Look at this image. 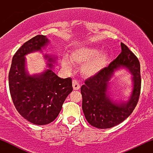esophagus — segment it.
<instances>
[{
    "label": "esophagus",
    "instance_id": "obj_1",
    "mask_svg": "<svg viewBox=\"0 0 153 153\" xmlns=\"http://www.w3.org/2000/svg\"><path fill=\"white\" fill-rule=\"evenodd\" d=\"M80 84L78 83V82L77 80H73V90H79L80 89Z\"/></svg>",
    "mask_w": 153,
    "mask_h": 153
}]
</instances>
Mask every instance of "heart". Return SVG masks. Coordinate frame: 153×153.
<instances>
[{
    "instance_id": "1",
    "label": "heart",
    "mask_w": 153,
    "mask_h": 153,
    "mask_svg": "<svg viewBox=\"0 0 153 153\" xmlns=\"http://www.w3.org/2000/svg\"><path fill=\"white\" fill-rule=\"evenodd\" d=\"M108 54L96 47H82L73 50L68 57H63L61 65L65 71L71 72L73 64L81 66L82 74L86 78L96 76L106 65Z\"/></svg>"
}]
</instances>
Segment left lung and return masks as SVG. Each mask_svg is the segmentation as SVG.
Here are the masks:
<instances>
[{
    "label": "left lung",
    "instance_id": "8db88e82",
    "mask_svg": "<svg viewBox=\"0 0 153 153\" xmlns=\"http://www.w3.org/2000/svg\"><path fill=\"white\" fill-rule=\"evenodd\" d=\"M122 52L107 68L88 79L82 85V108L88 122L98 129H108L120 124L131 114L140 97V64L137 57L124 44ZM124 69L131 73L132 91L127 100L114 98L110 80L116 71Z\"/></svg>",
    "mask_w": 153,
    "mask_h": 153
}]
</instances>
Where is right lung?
Masks as SVG:
<instances>
[{"label": "right lung", "instance_id": "obj_1", "mask_svg": "<svg viewBox=\"0 0 153 153\" xmlns=\"http://www.w3.org/2000/svg\"><path fill=\"white\" fill-rule=\"evenodd\" d=\"M50 43L44 35H37L22 45L12 59L8 74L10 94L13 104L24 119L36 125L48 124L57 118L65 100L73 91L71 78H61L54 73L57 57L43 54L47 68L29 74L26 56L42 52Z\"/></svg>", "mask_w": 153, "mask_h": 153}]
</instances>
